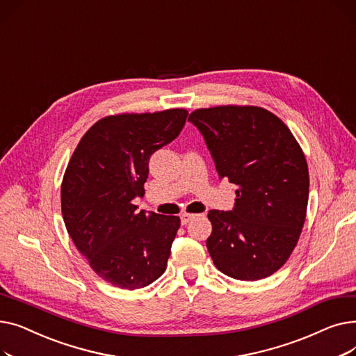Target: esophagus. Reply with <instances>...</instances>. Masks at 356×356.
<instances>
[{
    "mask_svg": "<svg viewBox=\"0 0 356 356\" xmlns=\"http://www.w3.org/2000/svg\"><path fill=\"white\" fill-rule=\"evenodd\" d=\"M196 215H193V213H188V212H184V213H181L180 215V220H181V225H188V223L195 218Z\"/></svg>",
    "mask_w": 356,
    "mask_h": 356,
    "instance_id": "obj_1",
    "label": "esophagus"
}]
</instances>
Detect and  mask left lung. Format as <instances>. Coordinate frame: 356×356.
<instances>
[{"label":"left lung","instance_id":"obj_1","mask_svg":"<svg viewBox=\"0 0 356 356\" xmlns=\"http://www.w3.org/2000/svg\"><path fill=\"white\" fill-rule=\"evenodd\" d=\"M218 176L236 186L232 211L208 213V251L219 271L255 282L282 268L300 238L309 200V168L287 125L259 106L193 111Z\"/></svg>","mask_w":356,"mask_h":356}]
</instances>
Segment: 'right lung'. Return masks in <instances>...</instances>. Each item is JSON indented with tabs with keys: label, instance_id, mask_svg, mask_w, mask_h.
Wrapping results in <instances>:
<instances>
[{
	"label": "right lung",
	"instance_id": "obj_1",
	"mask_svg": "<svg viewBox=\"0 0 356 356\" xmlns=\"http://www.w3.org/2000/svg\"><path fill=\"white\" fill-rule=\"evenodd\" d=\"M189 112L165 109L109 115L74 148L62 181V213L74 247L102 280L125 290L152 284L165 271L179 216L136 212L148 160L172 143Z\"/></svg>",
	"mask_w": 356,
	"mask_h": 356
}]
</instances>
